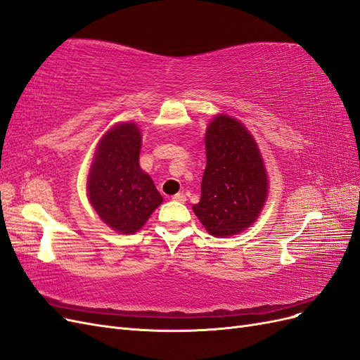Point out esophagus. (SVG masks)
Returning <instances> with one entry per match:
<instances>
[{
  "label": "esophagus",
  "mask_w": 360,
  "mask_h": 360,
  "mask_svg": "<svg viewBox=\"0 0 360 360\" xmlns=\"http://www.w3.org/2000/svg\"><path fill=\"white\" fill-rule=\"evenodd\" d=\"M172 200L177 201V202H184V201H186V195H184L183 192H179V193L174 195Z\"/></svg>",
  "instance_id": "obj_1"
}]
</instances>
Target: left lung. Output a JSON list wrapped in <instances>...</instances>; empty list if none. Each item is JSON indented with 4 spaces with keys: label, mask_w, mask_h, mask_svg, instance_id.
Wrapping results in <instances>:
<instances>
[{
    "label": "left lung",
    "mask_w": 360,
    "mask_h": 360,
    "mask_svg": "<svg viewBox=\"0 0 360 360\" xmlns=\"http://www.w3.org/2000/svg\"><path fill=\"white\" fill-rule=\"evenodd\" d=\"M205 156L201 198L192 209L212 236L240 233L255 222L267 197V174L255 141L237 120L219 115L207 130Z\"/></svg>",
    "instance_id": "8db88e82"
}]
</instances>
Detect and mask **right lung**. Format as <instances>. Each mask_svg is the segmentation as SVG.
Segmentation results:
<instances>
[{"label": "right lung", "instance_id": "1", "mask_svg": "<svg viewBox=\"0 0 360 360\" xmlns=\"http://www.w3.org/2000/svg\"><path fill=\"white\" fill-rule=\"evenodd\" d=\"M139 151L136 124L112 127L97 147L86 183L93 209L123 234L136 233L162 202L153 180L139 167Z\"/></svg>", "mask_w": 360, "mask_h": 360}]
</instances>
